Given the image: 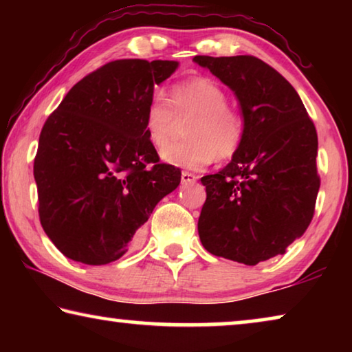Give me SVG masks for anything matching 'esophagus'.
<instances>
[{"label":"esophagus","mask_w":352,"mask_h":352,"mask_svg":"<svg viewBox=\"0 0 352 352\" xmlns=\"http://www.w3.org/2000/svg\"><path fill=\"white\" fill-rule=\"evenodd\" d=\"M197 182V175L190 174V172H182V183L183 184H190V183H195Z\"/></svg>","instance_id":"34e87169"}]
</instances>
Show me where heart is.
I'll list each match as a JSON object with an SVG mask.
<instances>
[{
    "label": "heart",
    "instance_id": "1",
    "mask_svg": "<svg viewBox=\"0 0 352 352\" xmlns=\"http://www.w3.org/2000/svg\"><path fill=\"white\" fill-rule=\"evenodd\" d=\"M190 122L186 141L170 144L162 152L163 162L186 169H200L239 151L245 122L239 111L228 107V96L212 79L194 77L172 88L170 99L152 98L146 109L147 140L155 148L169 142L177 121Z\"/></svg>",
    "mask_w": 352,
    "mask_h": 352
}]
</instances>
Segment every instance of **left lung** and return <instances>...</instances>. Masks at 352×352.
<instances>
[{
	"mask_svg": "<svg viewBox=\"0 0 352 352\" xmlns=\"http://www.w3.org/2000/svg\"><path fill=\"white\" fill-rule=\"evenodd\" d=\"M192 60L234 93L245 122L231 162L200 178V241L214 256L256 265L284 254L311 223L320 189L317 130L295 88L261 58Z\"/></svg>",
	"mask_w": 352,
	"mask_h": 352,
	"instance_id": "1",
	"label": "left lung"
}]
</instances>
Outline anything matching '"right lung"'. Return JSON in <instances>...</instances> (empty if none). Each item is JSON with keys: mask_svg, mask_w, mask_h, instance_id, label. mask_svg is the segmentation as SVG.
<instances>
[{"mask_svg": "<svg viewBox=\"0 0 352 352\" xmlns=\"http://www.w3.org/2000/svg\"><path fill=\"white\" fill-rule=\"evenodd\" d=\"M175 60L124 58L71 88L41 129L34 178L45 233L67 258L104 265L140 241L182 172L160 163L144 116Z\"/></svg>", "mask_w": 352, "mask_h": 352, "instance_id": "right-lung-1", "label": "right lung"}]
</instances>
